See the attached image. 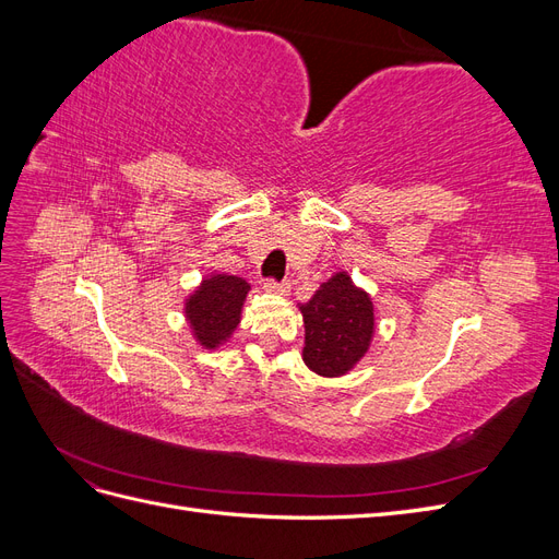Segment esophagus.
<instances>
[{
    "instance_id": "34e87169",
    "label": "esophagus",
    "mask_w": 559,
    "mask_h": 559,
    "mask_svg": "<svg viewBox=\"0 0 559 559\" xmlns=\"http://www.w3.org/2000/svg\"><path fill=\"white\" fill-rule=\"evenodd\" d=\"M263 289H265L267 294L286 296V294H289V289H292V284H289V282H273V280H267V282L263 284Z\"/></svg>"
}]
</instances>
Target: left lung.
Instances as JSON below:
<instances>
[{"mask_svg":"<svg viewBox=\"0 0 559 559\" xmlns=\"http://www.w3.org/2000/svg\"><path fill=\"white\" fill-rule=\"evenodd\" d=\"M306 324L302 361L321 378H341L357 366L376 337V306L347 270H337L298 308Z\"/></svg>","mask_w":559,"mask_h":559,"instance_id":"left-lung-1","label":"left lung"}]
</instances>
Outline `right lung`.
<instances>
[{
  "label": "right lung",
  "instance_id": "add662e5",
  "mask_svg": "<svg viewBox=\"0 0 559 559\" xmlns=\"http://www.w3.org/2000/svg\"><path fill=\"white\" fill-rule=\"evenodd\" d=\"M249 289L247 280L214 270L186 296L183 317L202 349H218L230 341L235 329L240 326Z\"/></svg>",
  "mask_w": 559,
  "mask_h": 559
}]
</instances>
